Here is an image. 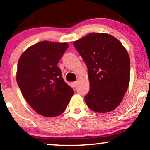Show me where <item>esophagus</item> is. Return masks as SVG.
I'll return each instance as SVG.
<instances>
[{
  "label": "esophagus",
  "instance_id": "1",
  "mask_svg": "<svg viewBox=\"0 0 150 150\" xmlns=\"http://www.w3.org/2000/svg\"><path fill=\"white\" fill-rule=\"evenodd\" d=\"M72 85H73L74 87H76V85H77V82H76V81L73 82V83H72Z\"/></svg>",
  "mask_w": 150,
  "mask_h": 150
}]
</instances>
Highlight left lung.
<instances>
[{"instance_id": "8db88e82", "label": "left lung", "mask_w": 150, "mask_h": 150, "mask_svg": "<svg viewBox=\"0 0 150 150\" xmlns=\"http://www.w3.org/2000/svg\"><path fill=\"white\" fill-rule=\"evenodd\" d=\"M74 46L88 69L90 89L86 104L104 113L120 105L130 83V61L117 39L104 33H91L75 41Z\"/></svg>"}]
</instances>
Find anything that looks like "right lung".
Returning a JSON list of instances; mask_svg holds the SVG:
<instances>
[{
    "mask_svg": "<svg viewBox=\"0 0 150 150\" xmlns=\"http://www.w3.org/2000/svg\"><path fill=\"white\" fill-rule=\"evenodd\" d=\"M68 46L67 43L43 41L28 48L18 60V85L26 102L42 116L60 115L74 94L57 66Z\"/></svg>",
    "mask_w": 150,
    "mask_h": 150,
    "instance_id": "right-lung-1",
    "label": "right lung"
}]
</instances>
